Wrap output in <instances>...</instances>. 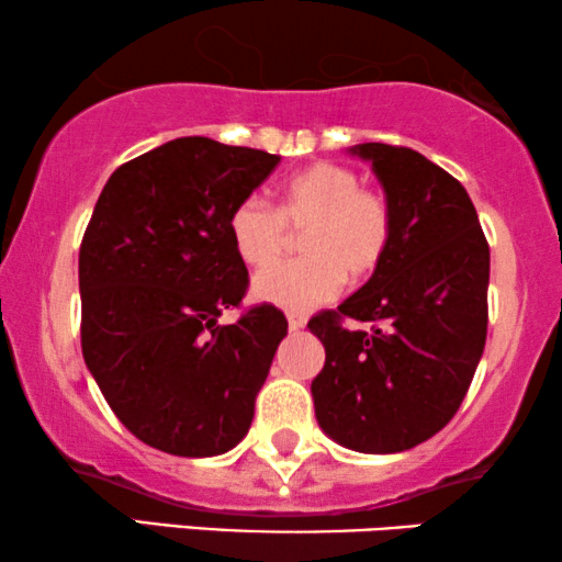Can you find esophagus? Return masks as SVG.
<instances>
[{
  "mask_svg": "<svg viewBox=\"0 0 562 562\" xmlns=\"http://www.w3.org/2000/svg\"><path fill=\"white\" fill-rule=\"evenodd\" d=\"M288 326H290V331H297V329H303L305 326V316L303 314H288Z\"/></svg>",
  "mask_w": 562,
  "mask_h": 562,
  "instance_id": "34e87169",
  "label": "esophagus"
}]
</instances>
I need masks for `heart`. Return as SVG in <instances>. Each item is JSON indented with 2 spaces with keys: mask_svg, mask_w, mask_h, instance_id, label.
I'll return each instance as SVG.
<instances>
[{
  "mask_svg": "<svg viewBox=\"0 0 562 562\" xmlns=\"http://www.w3.org/2000/svg\"><path fill=\"white\" fill-rule=\"evenodd\" d=\"M288 228L303 231L305 259L269 267L254 280V297L285 311L329 303L345 285L363 282L386 259L394 212L379 189L360 187L358 173L337 162H316L282 187L277 210L265 199H240L228 215L236 257L267 267L285 251Z\"/></svg>",
  "mask_w": 562,
  "mask_h": 562,
  "instance_id": "heart-1",
  "label": "heart"
}]
</instances>
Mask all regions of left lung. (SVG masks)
<instances>
[{
	"instance_id": "8db88e82",
	"label": "left lung",
	"mask_w": 562,
	"mask_h": 562,
	"mask_svg": "<svg viewBox=\"0 0 562 562\" xmlns=\"http://www.w3.org/2000/svg\"><path fill=\"white\" fill-rule=\"evenodd\" d=\"M394 212L383 265L337 311L308 322L326 360L311 383L326 436L360 453L423 443L457 415L487 337L490 246L461 183L409 147L366 142ZM342 317L371 321L350 333Z\"/></svg>"
}]
</instances>
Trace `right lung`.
<instances>
[{
    "label": "right lung",
    "mask_w": 562,
    "mask_h": 562,
    "mask_svg": "<svg viewBox=\"0 0 562 562\" xmlns=\"http://www.w3.org/2000/svg\"><path fill=\"white\" fill-rule=\"evenodd\" d=\"M280 155L181 137L111 173L80 246L82 358L113 415L173 457H217L246 436L288 322L246 295L228 215Z\"/></svg>",
    "instance_id": "right-lung-1"
}]
</instances>
